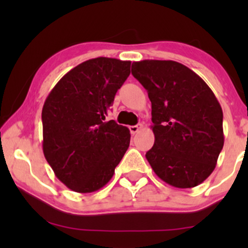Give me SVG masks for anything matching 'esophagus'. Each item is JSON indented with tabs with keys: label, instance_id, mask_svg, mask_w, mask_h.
<instances>
[{
	"label": "esophagus",
	"instance_id": "34e87169",
	"mask_svg": "<svg viewBox=\"0 0 248 248\" xmlns=\"http://www.w3.org/2000/svg\"><path fill=\"white\" fill-rule=\"evenodd\" d=\"M142 127H143V126H142L141 124H135V126H130L129 130H130V133H132V134H136L139 132V130L142 129Z\"/></svg>",
	"mask_w": 248,
	"mask_h": 248
}]
</instances>
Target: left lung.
Segmentation results:
<instances>
[{
	"instance_id": "8db88e82",
	"label": "left lung",
	"mask_w": 248,
	"mask_h": 248,
	"mask_svg": "<svg viewBox=\"0 0 248 248\" xmlns=\"http://www.w3.org/2000/svg\"><path fill=\"white\" fill-rule=\"evenodd\" d=\"M152 101L155 142L146 157L169 186L187 189L211 175L224 146L223 110L206 82L173 61L134 62Z\"/></svg>"
}]
</instances>
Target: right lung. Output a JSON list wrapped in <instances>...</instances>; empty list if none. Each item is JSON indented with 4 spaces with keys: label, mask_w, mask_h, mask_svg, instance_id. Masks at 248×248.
<instances>
[{
    "label": "right lung",
    "mask_w": 248,
    "mask_h": 248,
    "mask_svg": "<svg viewBox=\"0 0 248 248\" xmlns=\"http://www.w3.org/2000/svg\"><path fill=\"white\" fill-rule=\"evenodd\" d=\"M129 73L128 61L90 59L62 77L44 102L43 153L72 191L94 192L106 186L129 147V129L106 121Z\"/></svg>",
    "instance_id": "1"
}]
</instances>
